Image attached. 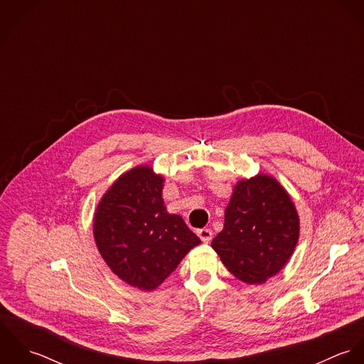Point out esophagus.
<instances>
[{
  "mask_svg": "<svg viewBox=\"0 0 364 364\" xmlns=\"http://www.w3.org/2000/svg\"><path fill=\"white\" fill-rule=\"evenodd\" d=\"M196 234L199 235V238L203 241V242H210L211 238H213V231L208 230V228H200L196 231Z\"/></svg>",
  "mask_w": 364,
  "mask_h": 364,
  "instance_id": "34e87169",
  "label": "esophagus"
}]
</instances>
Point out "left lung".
Masks as SVG:
<instances>
[{
	"instance_id": "1",
	"label": "left lung",
	"mask_w": 364,
	"mask_h": 364,
	"mask_svg": "<svg viewBox=\"0 0 364 364\" xmlns=\"http://www.w3.org/2000/svg\"><path fill=\"white\" fill-rule=\"evenodd\" d=\"M299 237L291 196L274 176L259 172L234 185L224 227L211 247L238 280L263 284L290 260Z\"/></svg>"
}]
</instances>
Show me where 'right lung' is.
<instances>
[{
  "mask_svg": "<svg viewBox=\"0 0 364 364\" xmlns=\"http://www.w3.org/2000/svg\"><path fill=\"white\" fill-rule=\"evenodd\" d=\"M164 176L153 165L123 172L94 214V240L109 269L124 283L151 291L202 241L164 205Z\"/></svg>",
  "mask_w": 364,
  "mask_h": 364,
  "instance_id": "obj_1",
  "label": "right lung"
}]
</instances>
